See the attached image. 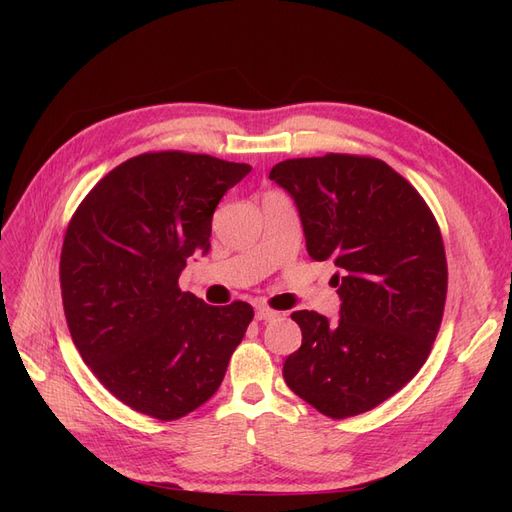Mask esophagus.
<instances>
[{
	"label": "esophagus",
	"mask_w": 512,
	"mask_h": 512,
	"mask_svg": "<svg viewBox=\"0 0 512 512\" xmlns=\"http://www.w3.org/2000/svg\"><path fill=\"white\" fill-rule=\"evenodd\" d=\"M275 318H280V312H273V309H269V307H256V320L273 322Z\"/></svg>",
	"instance_id": "esophagus-1"
}]
</instances>
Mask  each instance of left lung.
<instances>
[{
  "instance_id": "obj_1",
  "label": "left lung",
  "mask_w": 512,
  "mask_h": 512,
  "mask_svg": "<svg viewBox=\"0 0 512 512\" xmlns=\"http://www.w3.org/2000/svg\"><path fill=\"white\" fill-rule=\"evenodd\" d=\"M312 260H331L339 320L294 312L303 344L284 363L292 393L331 418L380 406L418 374L446 301V254L425 200L376 158L327 153L275 164Z\"/></svg>"
}]
</instances>
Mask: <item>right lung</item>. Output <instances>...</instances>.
I'll return each mask as SVG.
<instances>
[{"instance_id": "right-lung-1", "label": "right lung", "mask_w": 512, "mask_h": 512, "mask_svg": "<svg viewBox=\"0 0 512 512\" xmlns=\"http://www.w3.org/2000/svg\"><path fill=\"white\" fill-rule=\"evenodd\" d=\"M250 164L143 153L113 168L72 215L59 280L68 329L94 376L132 410L175 421L220 389L252 305H207L177 282L211 250V218Z\"/></svg>"}]
</instances>
